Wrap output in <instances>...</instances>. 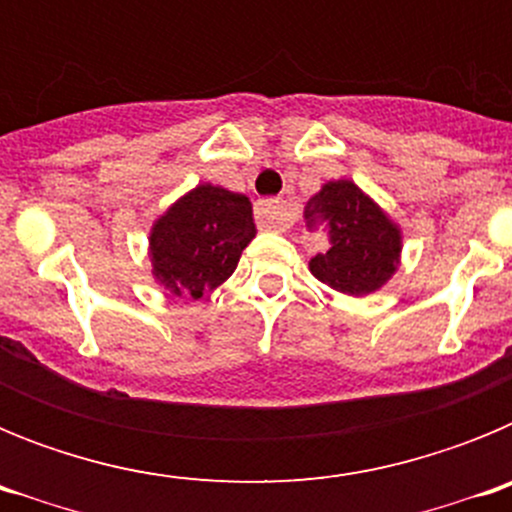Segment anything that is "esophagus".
I'll use <instances>...</instances> for the list:
<instances>
[{
	"label": "esophagus",
	"instance_id": "obj_1",
	"mask_svg": "<svg viewBox=\"0 0 512 512\" xmlns=\"http://www.w3.org/2000/svg\"><path fill=\"white\" fill-rule=\"evenodd\" d=\"M256 223L264 230H287L289 225L295 223V217H292L287 202L261 200L256 205Z\"/></svg>",
	"mask_w": 512,
	"mask_h": 512
}]
</instances>
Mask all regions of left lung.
Masks as SVG:
<instances>
[{
	"mask_svg": "<svg viewBox=\"0 0 512 512\" xmlns=\"http://www.w3.org/2000/svg\"><path fill=\"white\" fill-rule=\"evenodd\" d=\"M307 228H328L330 248L310 259L312 277L343 295H372L390 282L402 233L382 207L354 182H328L305 207Z\"/></svg>",
	"mask_w": 512,
	"mask_h": 512,
	"instance_id": "left-lung-1",
	"label": "left lung"
}]
</instances>
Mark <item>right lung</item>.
Here are the masks:
<instances>
[{
	"label": "right lung",
	"mask_w": 512,
	"mask_h": 512,
	"mask_svg": "<svg viewBox=\"0 0 512 512\" xmlns=\"http://www.w3.org/2000/svg\"><path fill=\"white\" fill-rule=\"evenodd\" d=\"M253 235L246 194L200 184L153 223L148 238L153 279L171 295L200 300L233 274Z\"/></svg>",
	"instance_id": "right-lung-1"
}]
</instances>
